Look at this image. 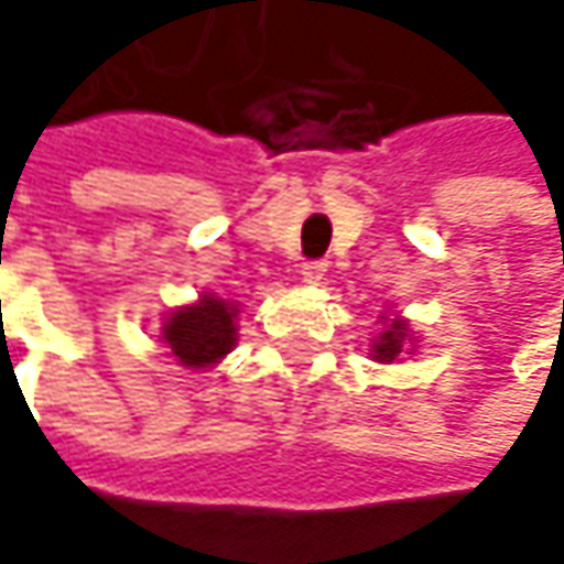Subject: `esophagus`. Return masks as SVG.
Instances as JSON below:
<instances>
[{"label": "esophagus", "instance_id": "esophagus-1", "mask_svg": "<svg viewBox=\"0 0 564 564\" xmlns=\"http://www.w3.org/2000/svg\"><path fill=\"white\" fill-rule=\"evenodd\" d=\"M323 275H326V263H323V260H314V263H304V267H301V282H304V285H319Z\"/></svg>", "mask_w": 564, "mask_h": 564}]
</instances>
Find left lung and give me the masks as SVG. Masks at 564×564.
<instances>
[{"label": "left lung", "mask_w": 564, "mask_h": 564, "mask_svg": "<svg viewBox=\"0 0 564 564\" xmlns=\"http://www.w3.org/2000/svg\"><path fill=\"white\" fill-rule=\"evenodd\" d=\"M379 323L382 326H379V336L370 345V358L377 364H395L401 355H414L417 336H414V329H411V323L404 316L382 314Z\"/></svg>", "instance_id": "1"}]
</instances>
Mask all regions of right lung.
<instances>
[{
    "label": "right lung",
    "instance_id": "add662e5",
    "mask_svg": "<svg viewBox=\"0 0 564 564\" xmlns=\"http://www.w3.org/2000/svg\"><path fill=\"white\" fill-rule=\"evenodd\" d=\"M238 301L206 292L194 304L172 307L163 316L160 338L182 367L206 370L238 345Z\"/></svg>",
    "mask_w": 564,
    "mask_h": 564
}]
</instances>
